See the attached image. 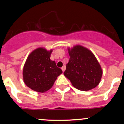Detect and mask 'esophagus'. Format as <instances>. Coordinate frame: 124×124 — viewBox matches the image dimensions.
I'll list each match as a JSON object with an SVG mask.
<instances>
[{
	"instance_id": "esophagus-1",
	"label": "esophagus",
	"mask_w": 124,
	"mask_h": 124,
	"mask_svg": "<svg viewBox=\"0 0 124 124\" xmlns=\"http://www.w3.org/2000/svg\"><path fill=\"white\" fill-rule=\"evenodd\" d=\"M65 69H66V66H63V67L61 68V70H62L63 72L64 71V70H65Z\"/></svg>"
}]
</instances>
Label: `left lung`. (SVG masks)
<instances>
[{
  "label": "left lung",
  "mask_w": 124,
  "mask_h": 124,
  "mask_svg": "<svg viewBox=\"0 0 124 124\" xmlns=\"http://www.w3.org/2000/svg\"><path fill=\"white\" fill-rule=\"evenodd\" d=\"M68 53L70 58L64 75L79 90L85 91L96 87L101 81L102 70L94 54L81 45L68 48Z\"/></svg>",
  "instance_id": "8db88e82"
}]
</instances>
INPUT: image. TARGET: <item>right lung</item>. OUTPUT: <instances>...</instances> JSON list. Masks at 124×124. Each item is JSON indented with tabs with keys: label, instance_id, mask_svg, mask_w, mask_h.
<instances>
[{
	"label": "right lung",
	"instance_id": "right-lung-1",
	"mask_svg": "<svg viewBox=\"0 0 124 124\" xmlns=\"http://www.w3.org/2000/svg\"><path fill=\"white\" fill-rule=\"evenodd\" d=\"M50 51L38 48L28 55L23 69L25 84L35 91L45 93L52 87L62 70L56 66L55 61L50 60Z\"/></svg>",
	"mask_w": 124,
	"mask_h": 124
}]
</instances>
